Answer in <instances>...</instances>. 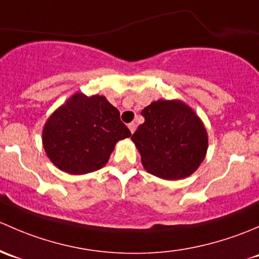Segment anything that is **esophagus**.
I'll list each match as a JSON object with an SVG mask.
<instances>
[{
    "instance_id": "1",
    "label": "esophagus",
    "mask_w": 259,
    "mask_h": 259,
    "mask_svg": "<svg viewBox=\"0 0 259 259\" xmlns=\"http://www.w3.org/2000/svg\"><path fill=\"white\" fill-rule=\"evenodd\" d=\"M136 127H137V124L135 123V122H131V123L128 124V128L131 131V133H133L136 131Z\"/></svg>"
}]
</instances>
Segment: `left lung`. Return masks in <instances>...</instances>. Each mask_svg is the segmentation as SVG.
Returning a JSON list of instances; mask_svg holds the SVG:
<instances>
[{
    "mask_svg": "<svg viewBox=\"0 0 259 259\" xmlns=\"http://www.w3.org/2000/svg\"><path fill=\"white\" fill-rule=\"evenodd\" d=\"M145 122L131 140L145 169L163 180L188 177L202 163L208 138L201 119L181 101H156L142 112Z\"/></svg>",
    "mask_w": 259,
    "mask_h": 259,
    "instance_id": "left-lung-1",
    "label": "left lung"
}]
</instances>
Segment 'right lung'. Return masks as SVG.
Wrapping results in <instances>:
<instances>
[{
  "label": "right lung",
  "instance_id": "add662e5",
  "mask_svg": "<svg viewBox=\"0 0 259 259\" xmlns=\"http://www.w3.org/2000/svg\"><path fill=\"white\" fill-rule=\"evenodd\" d=\"M42 136L55 166L70 175H84L102 168L116 142L131 132L103 96L76 93L50 117Z\"/></svg>",
  "mask_w": 259,
  "mask_h": 259
}]
</instances>
